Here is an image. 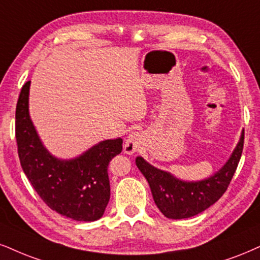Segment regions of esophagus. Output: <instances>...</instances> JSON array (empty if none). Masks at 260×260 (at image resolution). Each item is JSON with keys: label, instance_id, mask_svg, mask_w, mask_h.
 I'll list each match as a JSON object with an SVG mask.
<instances>
[{"label": "esophagus", "instance_id": "34e87169", "mask_svg": "<svg viewBox=\"0 0 260 260\" xmlns=\"http://www.w3.org/2000/svg\"><path fill=\"white\" fill-rule=\"evenodd\" d=\"M141 143H142V136H141V134L136 133V131L130 133L129 136L125 140L124 152L126 153V154H134V153L139 149Z\"/></svg>", "mask_w": 260, "mask_h": 260}]
</instances>
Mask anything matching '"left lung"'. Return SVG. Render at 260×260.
<instances>
[{"label":"left lung","instance_id":"8db88e82","mask_svg":"<svg viewBox=\"0 0 260 260\" xmlns=\"http://www.w3.org/2000/svg\"><path fill=\"white\" fill-rule=\"evenodd\" d=\"M245 131L239 143L223 168L201 181L188 182L176 178L170 172L156 169L142 156H137L136 165L145 176L152 190L153 199L160 212L171 219L197 216L218 201L230 184L243 149Z\"/></svg>","mask_w":260,"mask_h":260}]
</instances>
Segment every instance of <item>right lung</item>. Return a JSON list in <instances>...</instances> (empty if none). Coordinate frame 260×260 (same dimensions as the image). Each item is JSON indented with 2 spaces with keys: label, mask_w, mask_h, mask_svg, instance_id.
<instances>
[{
  "label": "right lung",
  "mask_w": 260,
  "mask_h": 260,
  "mask_svg": "<svg viewBox=\"0 0 260 260\" xmlns=\"http://www.w3.org/2000/svg\"><path fill=\"white\" fill-rule=\"evenodd\" d=\"M30 81L22 85L15 110V137L21 168L42 200L53 211L78 222L100 219L110 201L108 164L123 140L101 141L75 159L48 152L28 113Z\"/></svg>",
  "instance_id": "right-lung-1"
}]
</instances>
